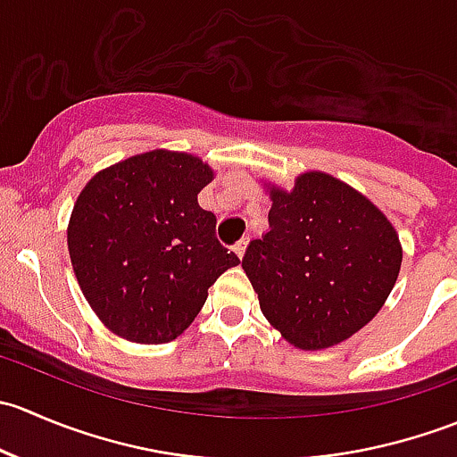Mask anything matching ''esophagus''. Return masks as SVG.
I'll return each instance as SVG.
<instances>
[{"label": "esophagus", "mask_w": 457, "mask_h": 457, "mask_svg": "<svg viewBox=\"0 0 457 457\" xmlns=\"http://www.w3.org/2000/svg\"><path fill=\"white\" fill-rule=\"evenodd\" d=\"M245 250H247V238H241V241L234 245V254H237L238 258H243L245 256Z\"/></svg>", "instance_id": "1"}]
</instances>
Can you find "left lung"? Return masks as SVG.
<instances>
[{
  "instance_id": "left-lung-1",
  "label": "left lung",
  "mask_w": 457,
  "mask_h": 457,
  "mask_svg": "<svg viewBox=\"0 0 457 457\" xmlns=\"http://www.w3.org/2000/svg\"><path fill=\"white\" fill-rule=\"evenodd\" d=\"M265 190L270 232L243 256L262 316L305 352L352 338L398 280V232L365 195L320 170L298 174L292 190Z\"/></svg>"
}]
</instances>
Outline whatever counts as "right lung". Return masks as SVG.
I'll return each mask as SVG.
<instances>
[{
    "label": "right lung",
    "instance_id": "add662e5",
    "mask_svg": "<svg viewBox=\"0 0 457 457\" xmlns=\"http://www.w3.org/2000/svg\"><path fill=\"white\" fill-rule=\"evenodd\" d=\"M214 170L187 152L150 150L96 172L68 220V252L87 305L112 334L170 343L238 256L214 237L196 195Z\"/></svg>",
    "mask_w": 457,
    "mask_h": 457
}]
</instances>
